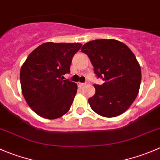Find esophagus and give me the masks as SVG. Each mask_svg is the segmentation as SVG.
I'll return each mask as SVG.
<instances>
[{
	"label": "esophagus",
	"mask_w": 160,
	"mask_h": 160,
	"mask_svg": "<svg viewBox=\"0 0 160 160\" xmlns=\"http://www.w3.org/2000/svg\"><path fill=\"white\" fill-rule=\"evenodd\" d=\"M84 85H86V83H78V86L80 87V88H83Z\"/></svg>",
	"instance_id": "34e87169"
}]
</instances>
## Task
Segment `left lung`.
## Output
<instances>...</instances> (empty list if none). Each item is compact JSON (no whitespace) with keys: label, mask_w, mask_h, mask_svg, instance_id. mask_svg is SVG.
<instances>
[{"label":"left lung","mask_w":160,"mask_h":160,"mask_svg":"<svg viewBox=\"0 0 160 160\" xmlns=\"http://www.w3.org/2000/svg\"><path fill=\"white\" fill-rule=\"evenodd\" d=\"M82 52L88 56L102 85L94 83L90 108L99 115L116 117L123 114L136 98L141 83V68L135 56L124 43L114 39H96L85 43Z\"/></svg>","instance_id":"8db88e82"}]
</instances>
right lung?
<instances>
[{"label": "right lung", "instance_id": "right-lung-1", "mask_svg": "<svg viewBox=\"0 0 160 160\" xmlns=\"http://www.w3.org/2000/svg\"><path fill=\"white\" fill-rule=\"evenodd\" d=\"M81 46L80 43H43L30 53L22 65V93L38 115L56 119L70 110L77 85L64 80L63 75L70 73L72 57Z\"/></svg>", "mask_w": 160, "mask_h": 160}]
</instances>
